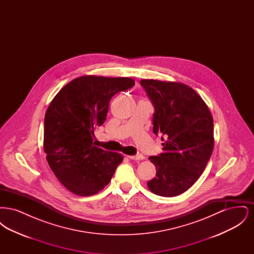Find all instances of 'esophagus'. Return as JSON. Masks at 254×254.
<instances>
[{"label": "esophagus", "mask_w": 254, "mask_h": 254, "mask_svg": "<svg viewBox=\"0 0 254 254\" xmlns=\"http://www.w3.org/2000/svg\"><path fill=\"white\" fill-rule=\"evenodd\" d=\"M127 157L129 158V159H131V160H143L144 159V156L142 155V154H137V155H129V156H127Z\"/></svg>", "instance_id": "1"}]
</instances>
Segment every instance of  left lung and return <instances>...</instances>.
<instances>
[{
	"mask_svg": "<svg viewBox=\"0 0 254 254\" xmlns=\"http://www.w3.org/2000/svg\"><path fill=\"white\" fill-rule=\"evenodd\" d=\"M154 107L153 132L164 141L163 152L148 158L156 177L149 190L173 197L188 190L199 179L211 156L213 119L203 99L189 85L157 80H141Z\"/></svg>",
	"mask_w": 254,
	"mask_h": 254,
	"instance_id": "8db88e82",
	"label": "left lung"
}]
</instances>
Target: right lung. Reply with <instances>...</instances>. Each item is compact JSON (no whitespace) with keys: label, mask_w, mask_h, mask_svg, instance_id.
Masks as SVG:
<instances>
[{"label":"right lung","mask_w":254,"mask_h":254,"mask_svg":"<svg viewBox=\"0 0 254 254\" xmlns=\"http://www.w3.org/2000/svg\"><path fill=\"white\" fill-rule=\"evenodd\" d=\"M134 85L131 78L83 76L64 85L50 103L44 150L50 169L69 191L98 193L121 164L122 154L95 146L94 130L106 121L110 99Z\"/></svg>","instance_id":"1"}]
</instances>
